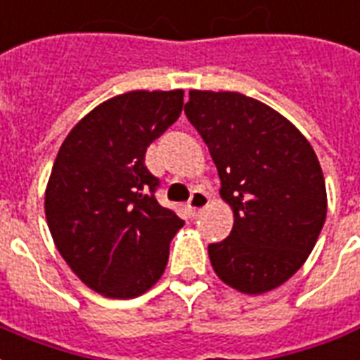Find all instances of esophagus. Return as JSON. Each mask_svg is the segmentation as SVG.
I'll list each match as a JSON object with an SVG mask.
<instances>
[{"label": "esophagus", "instance_id": "1", "mask_svg": "<svg viewBox=\"0 0 360 360\" xmlns=\"http://www.w3.org/2000/svg\"><path fill=\"white\" fill-rule=\"evenodd\" d=\"M209 202H210V199H209V195L205 193V191L195 190V191H193V193H191L190 202H188V209H190V214L193 216V218H195V216L199 214V212H201L202 209H205V207H209Z\"/></svg>", "mask_w": 360, "mask_h": 360}]
</instances>
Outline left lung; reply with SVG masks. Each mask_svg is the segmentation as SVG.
I'll return each instance as SVG.
<instances>
[{
    "instance_id": "1",
    "label": "left lung",
    "mask_w": 360,
    "mask_h": 360,
    "mask_svg": "<svg viewBox=\"0 0 360 360\" xmlns=\"http://www.w3.org/2000/svg\"><path fill=\"white\" fill-rule=\"evenodd\" d=\"M184 110L233 210L228 239L209 245L212 269L239 292H269L304 266L326 220L317 155L285 115L241 93L193 89Z\"/></svg>"
}]
</instances>
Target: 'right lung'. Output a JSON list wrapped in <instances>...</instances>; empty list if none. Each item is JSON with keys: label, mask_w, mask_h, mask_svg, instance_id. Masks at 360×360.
<instances>
[{"label": "right lung", "mask_w": 360, "mask_h": 360, "mask_svg": "<svg viewBox=\"0 0 360 360\" xmlns=\"http://www.w3.org/2000/svg\"><path fill=\"white\" fill-rule=\"evenodd\" d=\"M184 91H131L102 102L68 132L55 159L45 216L56 248L81 283L106 298L155 285L184 226L158 202L148 146L182 113Z\"/></svg>", "instance_id": "add662e5"}]
</instances>
